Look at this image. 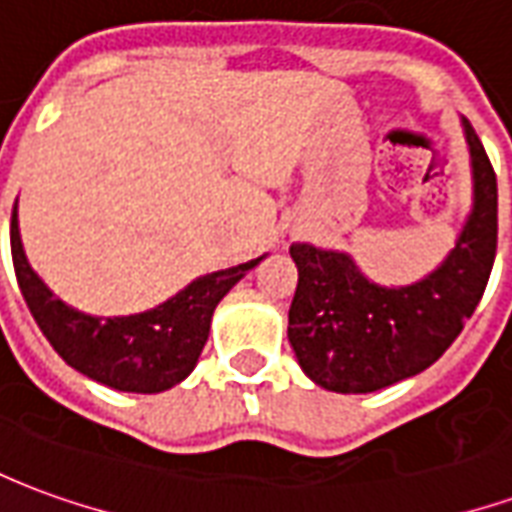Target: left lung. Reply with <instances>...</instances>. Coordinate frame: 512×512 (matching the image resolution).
<instances>
[{"mask_svg":"<svg viewBox=\"0 0 512 512\" xmlns=\"http://www.w3.org/2000/svg\"><path fill=\"white\" fill-rule=\"evenodd\" d=\"M474 211L450 257L408 288H378L351 257L293 244L299 285L288 340L301 370L332 392H376L417 376L463 332L483 299L496 257V172L469 123Z\"/></svg>","mask_w":512,"mask_h":512,"instance_id":"8db88e82","label":"left lung"}]
</instances>
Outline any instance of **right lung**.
<instances>
[{
	"instance_id": "obj_1",
	"label": "right lung",
	"mask_w": 512,
	"mask_h": 512,
	"mask_svg": "<svg viewBox=\"0 0 512 512\" xmlns=\"http://www.w3.org/2000/svg\"><path fill=\"white\" fill-rule=\"evenodd\" d=\"M10 255L18 288L51 348L87 378L120 392H161L189 376L200 359L211 315L224 293L260 263L224 268L191 282L161 307L128 318H93L54 299L29 268L18 238L16 208L10 219Z\"/></svg>"
}]
</instances>
